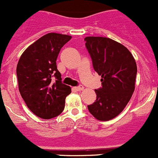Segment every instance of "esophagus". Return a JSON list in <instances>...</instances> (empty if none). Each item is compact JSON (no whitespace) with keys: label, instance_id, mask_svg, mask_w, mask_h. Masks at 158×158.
Returning a JSON list of instances; mask_svg holds the SVG:
<instances>
[{"label":"esophagus","instance_id":"esophagus-1","mask_svg":"<svg viewBox=\"0 0 158 158\" xmlns=\"http://www.w3.org/2000/svg\"><path fill=\"white\" fill-rule=\"evenodd\" d=\"M84 87L82 86V85H79V86H76V87H74V89L76 90V91H82V90H83Z\"/></svg>","mask_w":158,"mask_h":158}]
</instances>
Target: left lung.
Returning <instances> with one entry per match:
<instances>
[{"mask_svg":"<svg viewBox=\"0 0 158 158\" xmlns=\"http://www.w3.org/2000/svg\"><path fill=\"white\" fill-rule=\"evenodd\" d=\"M85 41L102 85L95 90L96 99L88 110L98 120L107 121L117 116L129 102L135 89L137 64L131 52L111 38L90 36Z\"/></svg>","mask_w":158,"mask_h":158,"instance_id":"1","label":"left lung"}]
</instances>
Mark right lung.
<instances>
[{
  "label": "right lung",
  "instance_id": "right-lung-1",
  "mask_svg": "<svg viewBox=\"0 0 158 158\" xmlns=\"http://www.w3.org/2000/svg\"><path fill=\"white\" fill-rule=\"evenodd\" d=\"M72 36L48 33L27 47L17 65L18 88L29 110L48 120L64 110L71 88L62 82L56 60L61 48Z\"/></svg>",
  "mask_w": 158,
  "mask_h": 158
}]
</instances>
